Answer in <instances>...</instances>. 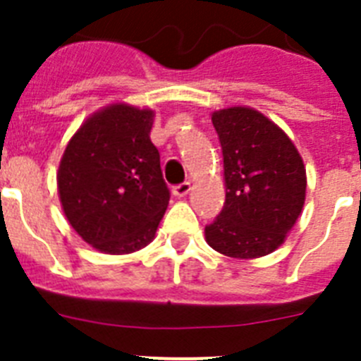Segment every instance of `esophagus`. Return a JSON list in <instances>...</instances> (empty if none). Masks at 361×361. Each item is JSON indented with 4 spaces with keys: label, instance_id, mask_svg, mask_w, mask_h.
Masks as SVG:
<instances>
[{
    "label": "esophagus",
    "instance_id": "1",
    "mask_svg": "<svg viewBox=\"0 0 361 361\" xmlns=\"http://www.w3.org/2000/svg\"><path fill=\"white\" fill-rule=\"evenodd\" d=\"M190 192H192V184L190 183H183V184H178V186L173 188L175 197H186Z\"/></svg>",
    "mask_w": 361,
    "mask_h": 361
}]
</instances>
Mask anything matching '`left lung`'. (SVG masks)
<instances>
[{
  "instance_id": "left-lung-1",
  "label": "left lung",
  "mask_w": 361,
  "mask_h": 361,
  "mask_svg": "<svg viewBox=\"0 0 361 361\" xmlns=\"http://www.w3.org/2000/svg\"><path fill=\"white\" fill-rule=\"evenodd\" d=\"M223 149L225 204L204 228L214 251L255 260L276 251L306 199L302 157L284 130L251 106L214 110Z\"/></svg>"
}]
</instances>
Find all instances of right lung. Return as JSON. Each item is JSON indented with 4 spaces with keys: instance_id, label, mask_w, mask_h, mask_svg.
<instances>
[{
    "instance_id": "obj_1",
    "label": "right lung",
    "mask_w": 361,
    "mask_h": 361,
    "mask_svg": "<svg viewBox=\"0 0 361 361\" xmlns=\"http://www.w3.org/2000/svg\"><path fill=\"white\" fill-rule=\"evenodd\" d=\"M154 110L118 101L90 114L62 153L56 188L71 228L95 251L129 255L154 240L169 204Z\"/></svg>"
}]
</instances>
